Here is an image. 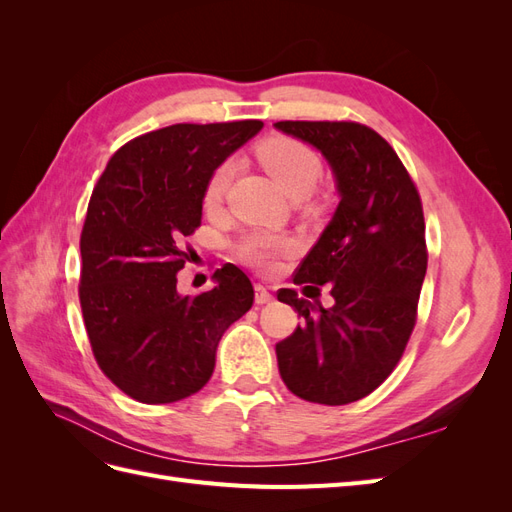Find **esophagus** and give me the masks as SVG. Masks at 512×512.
Returning <instances> with one entry per match:
<instances>
[{
	"mask_svg": "<svg viewBox=\"0 0 512 512\" xmlns=\"http://www.w3.org/2000/svg\"><path fill=\"white\" fill-rule=\"evenodd\" d=\"M273 299V294H271V290L267 288V286H262V284H256L254 286V301L258 303V305H265V303H269Z\"/></svg>",
	"mask_w": 512,
	"mask_h": 512,
	"instance_id": "esophagus-1",
	"label": "esophagus"
}]
</instances>
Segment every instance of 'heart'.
<instances>
[{
    "instance_id": "heart-1",
    "label": "heart",
    "mask_w": 512,
    "mask_h": 512,
    "mask_svg": "<svg viewBox=\"0 0 512 512\" xmlns=\"http://www.w3.org/2000/svg\"><path fill=\"white\" fill-rule=\"evenodd\" d=\"M256 156L262 168L273 177V181L292 198L307 196L316 188L322 177V160L318 153L292 136L265 138V141L258 145ZM235 170L237 166L232 160H224L222 164L215 166V170L205 183V207L213 209L224 203L232 177H235ZM292 250L294 241L290 237L262 230L250 232V235H245L237 245L239 258L260 271H273L277 267V262L288 256Z\"/></svg>"
}]
</instances>
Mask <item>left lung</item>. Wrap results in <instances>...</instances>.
Returning a JSON list of instances; mask_svg holds the SVG:
<instances>
[{"label": "left lung", "instance_id": "obj_1", "mask_svg": "<svg viewBox=\"0 0 512 512\" xmlns=\"http://www.w3.org/2000/svg\"><path fill=\"white\" fill-rule=\"evenodd\" d=\"M275 128L322 151L342 196L292 277L316 294L327 284L335 303L277 292L303 318L275 346L280 376L312 404H352L391 376L414 331L427 271L421 196L395 149L363 123L277 121Z\"/></svg>", "mask_w": 512, "mask_h": 512}]
</instances>
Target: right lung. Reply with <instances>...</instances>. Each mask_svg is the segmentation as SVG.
<instances>
[{"label": "right lung", "instance_id": "right-lung-1", "mask_svg": "<svg viewBox=\"0 0 512 512\" xmlns=\"http://www.w3.org/2000/svg\"><path fill=\"white\" fill-rule=\"evenodd\" d=\"M262 128L258 119L175 123L136 136L108 160L81 232L79 299L91 352L119 391L173 404L209 382L224 331L254 303L239 267L213 273L215 288L177 292L185 237L203 218L215 166Z\"/></svg>", "mask_w": 512, "mask_h": 512}]
</instances>
